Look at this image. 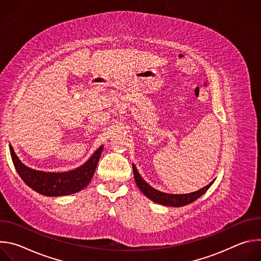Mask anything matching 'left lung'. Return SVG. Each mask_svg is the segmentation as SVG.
Returning <instances> with one entry per match:
<instances>
[{
  "label": "left lung",
  "mask_w": 261,
  "mask_h": 261,
  "mask_svg": "<svg viewBox=\"0 0 261 261\" xmlns=\"http://www.w3.org/2000/svg\"><path fill=\"white\" fill-rule=\"evenodd\" d=\"M132 168H133V173H134V178L136 181V185L138 186V188L140 189V191L147 197L150 198L151 200L159 203V204H163V205H167V206H184L187 205L193 201H195L196 199H198L202 194H204L207 189L211 187L212 184L214 182V180L212 182H210L205 187H203L202 189L192 192V193H188V194H168V193H163L160 192L156 189H154L153 187H151L150 185L144 181V179L140 176V174L138 173L136 167L134 164H132Z\"/></svg>",
  "instance_id": "obj_1"
}]
</instances>
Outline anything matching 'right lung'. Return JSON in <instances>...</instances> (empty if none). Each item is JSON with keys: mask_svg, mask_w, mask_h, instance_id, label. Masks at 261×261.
<instances>
[{"mask_svg": "<svg viewBox=\"0 0 261 261\" xmlns=\"http://www.w3.org/2000/svg\"><path fill=\"white\" fill-rule=\"evenodd\" d=\"M9 147L13 164L21 179L30 188L45 196L69 195L76 193L87 187L94 175L103 150L102 145L84 165L79 168L58 173L43 172L25 166L15 155L13 147L11 145H9Z\"/></svg>", "mask_w": 261, "mask_h": 261, "instance_id": "right-lung-1", "label": "right lung"}]
</instances>
